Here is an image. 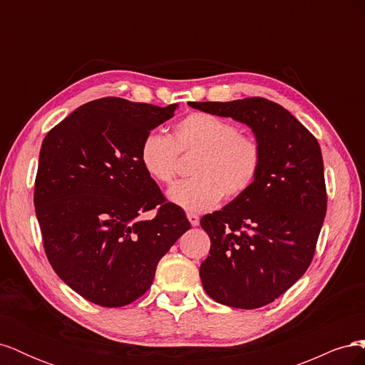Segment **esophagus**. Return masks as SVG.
<instances>
[{"instance_id":"obj_1","label":"esophagus","mask_w":365,"mask_h":365,"mask_svg":"<svg viewBox=\"0 0 365 365\" xmlns=\"http://www.w3.org/2000/svg\"><path fill=\"white\" fill-rule=\"evenodd\" d=\"M187 219L190 220V224H192L193 227L200 225V216H197V215H195V213H187Z\"/></svg>"}]
</instances>
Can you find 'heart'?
Segmentation results:
<instances>
[{
	"label": "heart",
	"instance_id": "obj_1",
	"mask_svg": "<svg viewBox=\"0 0 365 365\" xmlns=\"http://www.w3.org/2000/svg\"><path fill=\"white\" fill-rule=\"evenodd\" d=\"M195 152L193 178L169 192L170 200L189 212H204L222 197L236 200L250 190L262 168L257 140L208 113L185 115L175 125L172 137L149 132L141 140L138 157L153 181L170 185L178 173L180 153Z\"/></svg>",
	"mask_w": 365,
	"mask_h": 365
}]
</instances>
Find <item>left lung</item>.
<instances>
[{
    "mask_svg": "<svg viewBox=\"0 0 365 365\" xmlns=\"http://www.w3.org/2000/svg\"><path fill=\"white\" fill-rule=\"evenodd\" d=\"M189 105L248 125L262 149V168L250 190L201 219L212 242L200 268L202 286L220 304L267 306L314 259L327 210L322 149L288 109L268 98Z\"/></svg>",
    "mask_w": 365,
    "mask_h": 365,
    "instance_id": "left-lung-1",
    "label": "left lung"
}]
</instances>
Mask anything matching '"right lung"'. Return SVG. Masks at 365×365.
<instances>
[{
	"mask_svg": "<svg viewBox=\"0 0 365 365\" xmlns=\"http://www.w3.org/2000/svg\"><path fill=\"white\" fill-rule=\"evenodd\" d=\"M176 106L97 98L42 141L33 201L43 250L59 279L88 302H135L150 288L160 259L190 230L138 157L141 140ZM150 209L158 210L152 220L138 219Z\"/></svg>",
	"mask_w": 365,
	"mask_h": 365,
	"instance_id": "obj_1",
	"label": "right lung"
}]
</instances>
